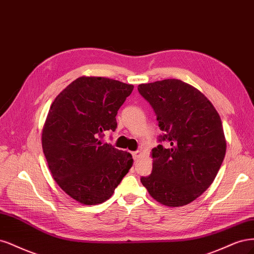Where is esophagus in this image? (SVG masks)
I'll return each mask as SVG.
<instances>
[{
    "mask_svg": "<svg viewBox=\"0 0 254 254\" xmlns=\"http://www.w3.org/2000/svg\"><path fill=\"white\" fill-rule=\"evenodd\" d=\"M132 155H133V158H134V160H138V159H139V157H140L141 153L139 152V151H135V152H132Z\"/></svg>",
    "mask_w": 254,
    "mask_h": 254,
    "instance_id": "34e87169",
    "label": "esophagus"
}]
</instances>
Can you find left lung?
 <instances>
[{
  "label": "left lung",
  "instance_id": "left-lung-1",
  "mask_svg": "<svg viewBox=\"0 0 254 254\" xmlns=\"http://www.w3.org/2000/svg\"><path fill=\"white\" fill-rule=\"evenodd\" d=\"M162 133L152 150L153 170L142 185L158 202L181 207L195 200L213 183L224 161L222 120L198 89L177 79L138 85Z\"/></svg>",
  "mask_w": 254,
  "mask_h": 254
}]
</instances>
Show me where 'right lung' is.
Returning <instances> with one entry per match:
<instances>
[{"label":"right lung","instance_id":"obj_1","mask_svg":"<svg viewBox=\"0 0 254 254\" xmlns=\"http://www.w3.org/2000/svg\"><path fill=\"white\" fill-rule=\"evenodd\" d=\"M134 86L80 77L57 96L45 121L42 148L56 183L84 204L109 199L133 165L132 155L101 142Z\"/></svg>","mask_w":254,"mask_h":254}]
</instances>
